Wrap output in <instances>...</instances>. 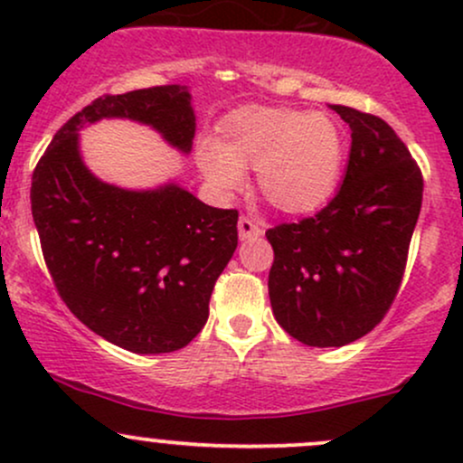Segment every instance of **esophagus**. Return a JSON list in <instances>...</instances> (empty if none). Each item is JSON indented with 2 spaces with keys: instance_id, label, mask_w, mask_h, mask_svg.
Wrapping results in <instances>:
<instances>
[{
  "instance_id": "1",
  "label": "esophagus",
  "mask_w": 463,
  "mask_h": 463,
  "mask_svg": "<svg viewBox=\"0 0 463 463\" xmlns=\"http://www.w3.org/2000/svg\"><path fill=\"white\" fill-rule=\"evenodd\" d=\"M237 231H239V239H241V241L243 239H252V237L263 235V226L259 224V222H254L252 217H246V215L239 217Z\"/></svg>"
}]
</instances>
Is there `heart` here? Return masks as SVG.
<instances>
[{
    "mask_svg": "<svg viewBox=\"0 0 463 463\" xmlns=\"http://www.w3.org/2000/svg\"><path fill=\"white\" fill-rule=\"evenodd\" d=\"M195 156L220 194H235L246 183V169L257 167L265 200L285 213H309L337 187L344 139L322 113L246 109L222 126V141L202 139Z\"/></svg>",
    "mask_w": 463,
    "mask_h": 463,
    "instance_id": "1",
    "label": "heart"
}]
</instances>
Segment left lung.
Segmentation results:
<instances>
[{"label": "left lung", "instance_id": "1", "mask_svg": "<svg viewBox=\"0 0 463 463\" xmlns=\"http://www.w3.org/2000/svg\"><path fill=\"white\" fill-rule=\"evenodd\" d=\"M348 124L342 189L316 217L265 232L274 248L269 302L276 322L307 346H346L394 302L422 206V174L379 117L331 106Z\"/></svg>", "mask_w": 463, "mask_h": 463}]
</instances>
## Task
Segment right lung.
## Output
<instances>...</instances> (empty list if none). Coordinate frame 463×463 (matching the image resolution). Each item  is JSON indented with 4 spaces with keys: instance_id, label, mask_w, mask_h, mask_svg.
<instances>
[{
    "instance_id": "add662e5",
    "label": "right lung",
    "mask_w": 463,
    "mask_h": 463,
    "mask_svg": "<svg viewBox=\"0 0 463 463\" xmlns=\"http://www.w3.org/2000/svg\"><path fill=\"white\" fill-rule=\"evenodd\" d=\"M99 119L150 126L189 154L187 87L104 95L56 132L32 174V217L52 279L80 322L115 346L161 354L209 320L217 276L237 248V211L213 209L176 180L154 189L104 183L84 165L80 130Z\"/></svg>"
}]
</instances>
